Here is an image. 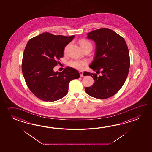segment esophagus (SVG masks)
Returning a JSON list of instances; mask_svg holds the SVG:
<instances>
[{"label":"esophagus","mask_w":152,"mask_h":152,"mask_svg":"<svg viewBox=\"0 0 152 152\" xmlns=\"http://www.w3.org/2000/svg\"><path fill=\"white\" fill-rule=\"evenodd\" d=\"M79 74H80V77H83V76H84V75H83L84 72H83V71H79Z\"/></svg>","instance_id":"34e87169"}]
</instances>
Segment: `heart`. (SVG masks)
<instances>
[{
	"label": "heart",
	"mask_w": 152,
	"mask_h": 152,
	"mask_svg": "<svg viewBox=\"0 0 152 152\" xmlns=\"http://www.w3.org/2000/svg\"><path fill=\"white\" fill-rule=\"evenodd\" d=\"M81 48H83L84 47L88 46V45H92L90 42L88 41L85 39H81L79 42ZM67 50V47L65 48L64 52H66ZM68 65L69 66L71 67L72 68L77 69L78 70H81L84 68L85 66L87 65V61L85 60H78V59H73L71 60L68 62Z\"/></svg>",
	"instance_id": "1"
}]
</instances>
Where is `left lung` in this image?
<instances>
[{
	"label": "left lung",
	"mask_w": 152,
	"mask_h": 152,
	"mask_svg": "<svg viewBox=\"0 0 152 152\" xmlns=\"http://www.w3.org/2000/svg\"><path fill=\"white\" fill-rule=\"evenodd\" d=\"M87 38L96 42L94 60L90 68L102 74L87 72L94 83L85 91L94 98L105 99L117 94L123 86L129 73L130 58L126 42L122 36L108 28H100L87 34Z\"/></svg>",
	"instance_id": "1"
}]
</instances>
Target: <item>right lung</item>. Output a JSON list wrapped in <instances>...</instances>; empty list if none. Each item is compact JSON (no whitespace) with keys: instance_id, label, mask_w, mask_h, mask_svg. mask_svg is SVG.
Returning <instances> with one entry per match:
<instances>
[{"instance_id":"obj_1","label":"right lung","mask_w":152,"mask_h":152,"mask_svg":"<svg viewBox=\"0 0 152 152\" xmlns=\"http://www.w3.org/2000/svg\"><path fill=\"white\" fill-rule=\"evenodd\" d=\"M74 37L44 32L27 43L22 70L29 90L39 99L54 102L61 99L68 92L69 82L80 77L79 72L69 67L61 72L53 70L63 57L65 47Z\"/></svg>"}]
</instances>
